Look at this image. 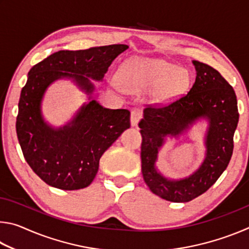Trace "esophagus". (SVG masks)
Listing matches in <instances>:
<instances>
[{"mask_svg": "<svg viewBox=\"0 0 249 249\" xmlns=\"http://www.w3.org/2000/svg\"><path fill=\"white\" fill-rule=\"evenodd\" d=\"M142 119V113L138 109H133L130 112V125L132 126H137L138 122Z\"/></svg>", "mask_w": 249, "mask_h": 249, "instance_id": "34e87169", "label": "esophagus"}]
</instances>
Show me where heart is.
<instances>
[{
  "mask_svg": "<svg viewBox=\"0 0 249 249\" xmlns=\"http://www.w3.org/2000/svg\"><path fill=\"white\" fill-rule=\"evenodd\" d=\"M122 89L132 93L150 91L155 103H165L183 93L189 78L185 71L162 59L135 58L126 61L117 73ZM116 88V83H111Z\"/></svg>",
  "mask_w": 249,
  "mask_h": 249,
  "instance_id": "obj_1",
  "label": "heart"
}]
</instances>
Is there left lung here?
Wrapping results in <instances>:
<instances>
[{"label":"left lung","instance_id":"obj_1","mask_svg":"<svg viewBox=\"0 0 249 249\" xmlns=\"http://www.w3.org/2000/svg\"><path fill=\"white\" fill-rule=\"evenodd\" d=\"M196 77L190 91L162 107H146L141 127L142 172L149 190L177 203L189 202L210 189L229 165L234 148V133L238 123L237 100L233 88L212 67L192 60ZM208 127L204 141V161L191 175L168 178L155 162L167 139L186 133L197 121Z\"/></svg>","mask_w":249,"mask_h":249}]
</instances>
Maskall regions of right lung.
Here are the masks:
<instances>
[{
    "instance_id": "1",
    "label": "right lung",
    "mask_w": 249,
    "mask_h": 249,
    "mask_svg": "<svg viewBox=\"0 0 249 249\" xmlns=\"http://www.w3.org/2000/svg\"><path fill=\"white\" fill-rule=\"evenodd\" d=\"M127 45H108L86 50H59L29 70L20 92L16 133L24 158L39 178L61 190L90 185L99 170L100 158L125 129L128 109H111L92 94L94 81H103L114 59ZM58 79H69L88 101L70 121L56 128L44 120L41 104L45 91Z\"/></svg>"
}]
</instances>
